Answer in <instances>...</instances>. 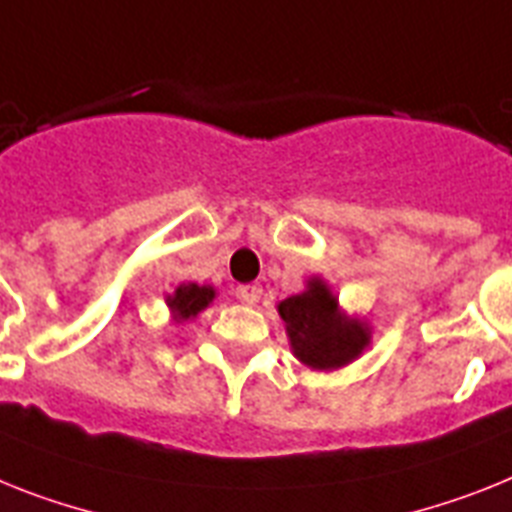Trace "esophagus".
Instances as JSON below:
<instances>
[{
  "label": "esophagus",
  "instance_id": "obj_1",
  "mask_svg": "<svg viewBox=\"0 0 512 512\" xmlns=\"http://www.w3.org/2000/svg\"><path fill=\"white\" fill-rule=\"evenodd\" d=\"M236 296H239L244 304H257L260 302V296H263V286H260V283H244V286L236 289Z\"/></svg>",
  "mask_w": 512,
  "mask_h": 512
}]
</instances>
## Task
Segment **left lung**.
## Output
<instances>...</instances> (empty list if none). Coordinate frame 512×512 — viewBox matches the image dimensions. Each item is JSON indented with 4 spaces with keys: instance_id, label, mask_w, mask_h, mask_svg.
<instances>
[{
    "instance_id": "1",
    "label": "left lung",
    "mask_w": 512,
    "mask_h": 512,
    "mask_svg": "<svg viewBox=\"0 0 512 512\" xmlns=\"http://www.w3.org/2000/svg\"><path fill=\"white\" fill-rule=\"evenodd\" d=\"M291 349L307 367L336 369L362 354L369 333L359 320H343L336 296L322 281H312L304 294L289 296L278 304Z\"/></svg>"
}]
</instances>
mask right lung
<instances>
[{
  "instance_id": "add662e5",
  "label": "right lung",
  "mask_w": 512,
  "mask_h": 512,
  "mask_svg": "<svg viewBox=\"0 0 512 512\" xmlns=\"http://www.w3.org/2000/svg\"><path fill=\"white\" fill-rule=\"evenodd\" d=\"M216 296V291L210 286H197V283H182L176 289L174 296H169V307L174 309L176 320H190L200 309L210 304V299Z\"/></svg>"
}]
</instances>
